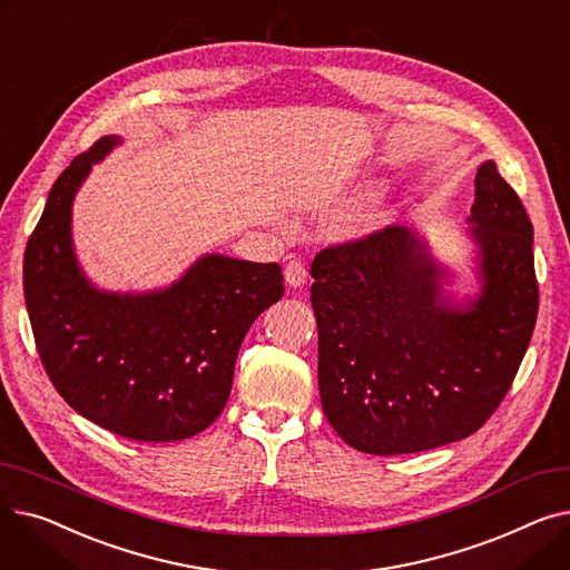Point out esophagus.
<instances>
[{
  "instance_id": "esophagus-1",
  "label": "esophagus",
  "mask_w": 570,
  "mask_h": 570,
  "mask_svg": "<svg viewBox=\"0 0 570 570\" xmlns=\"http://www.w3.org/2000/svg\"><path fill=\"white\" fill-rule=\"evenodd\" d=\"M284 277H286V284H288V286L301 288V286H305L309 273H307V267H305L303 261L293 258V261H288L286 267H284Z\"/></svg>"
}]
</instances>
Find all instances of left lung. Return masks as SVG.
<instances>
[{
    "mask_svg": "<svg viewBox=\"0 0 570 570\" xmlns=\"http://www.w3.org/2000/svg\"><path fill=\"white\" fill-rule=\"evenodd\" d=\"M471 235L483 293L445 307L439 267L409 230L327 245L312 263L318 391L327 423L370 455L421 453L481 430L511 391L538 316L533 226L485 161Z\"/></svg>",
    "mask_w": 570,
    "mask_h": 570,
    "instance_id": "1",
    "label": "left lung"
}]
</instances>
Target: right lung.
<instances>
[{
  "instance_id": "add662e5",
  "label": "right lung",
  "mask_w": 570,
  "mask_h": 570,
  "mask_svg": "<svg viewBox=\"0 0 570 570\" xmlns=\"http://www.w3.org/2000/svg\"><path fill=\"white\" fill-rule=\"evenodd\" d=\"M117 142L99 138L55 179L27 239L22 286L43 370L87 421L134 441L189 439L217 421L252 323L284 295L277 263L205 256L175 286L101 293L71 249V203Z\"/></svg>"
}]
</instances>
